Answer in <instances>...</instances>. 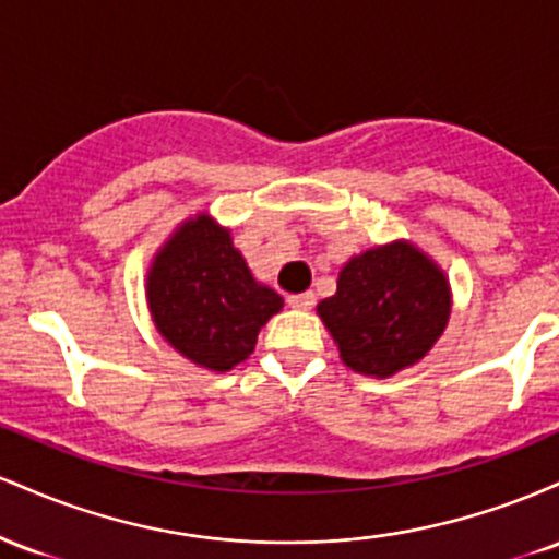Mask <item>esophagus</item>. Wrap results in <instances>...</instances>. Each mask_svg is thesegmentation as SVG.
I'll list each match as a JSON object with an SVG mask.
<instances>
[{
	"mask_svg": "<svg viewBox=\"0 0 559 559\" xmlns=\"http://www.w3.org/2000/svg\"><path fill=\"white\" fill-rule=\"evenodd\" d=\"M312 305H316V294L312 292L292 294L288 297V307H294V310H312Z\"/></svg>",
	"mask_w": 559,
	"mask_h": 559,
	"instance_id": "esophagus-1",
	"label": "esophagus"
}]
</instances>
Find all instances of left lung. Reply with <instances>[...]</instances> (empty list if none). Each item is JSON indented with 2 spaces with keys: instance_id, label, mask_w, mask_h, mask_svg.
<instances>
[{
  "instance_id": "8db88e82",
  "label": "left lung",
  "mask_w": 559,
  "mask_h": 559,
  "mask_svg": "<svg viewBox=\"0 0 559 559\" xmlns=\"http://www.w3.org/2000/svg\"><path fill=\"white\" fill-rule=\"evenodd\" d=\"M318 316L346 368L389 378L439 342L452 316V288L420 247L396 239L346 260L336 294L318 301Z\"/></svg>"
}]
</instances>
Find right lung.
<instances>
[{
    "label": "right lung",
    "instance_id": "obj_1",
    "mask_svg": "<svg viewBox=\"0 0 559 559\" xmlns=\"http://www.w3.org/2000/svg\"><path fill=\"white\" fill-rule=\"evenodd\" d=\"M146 307L159 336L197 368L226 373L247 360L258 333L284 307L210 213L178 223L146 271Z\"/></svg>",
    "mask_w": 559,
    "mask_h": 559
}]
</instances>
